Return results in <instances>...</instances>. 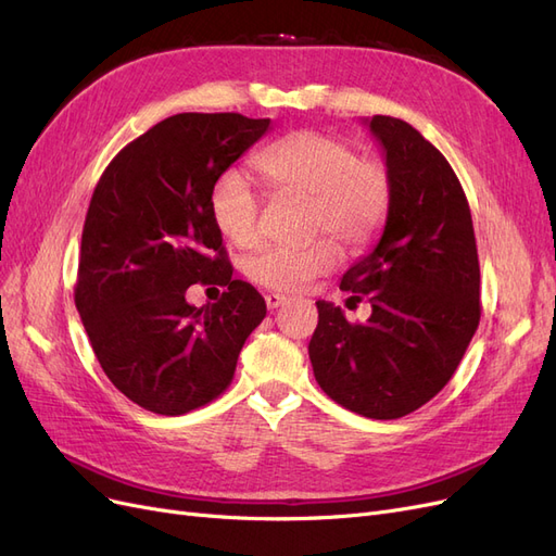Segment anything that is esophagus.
I'll list each match as a JSON object with an SVG mask.
<instances>
[{
    "mask_svg": "<svg viewBox=\"0 0 556 556\" xmlns=\"http://www.w3.org/2000/svg\"><path fill=\"white\" fill-rule=\"evenodd\" d=\"M264 301H266V308H268V311H274V308H278V306L282 304L285 296H282V294H266V296H264Z\"/></svg>",
    "mask_w": 556,
    "mask_h": 556,
    "instance_id": "esophagus-1",
    "label": "esophagus"
}]
</instances>
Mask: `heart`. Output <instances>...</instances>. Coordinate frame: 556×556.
I'll list each match as a JSON object with an SVG mask.
<instances>
[{"mask_svg": "<svg viewBox=\"0 0 556 556\" xmlns=\"http://www.w3.org/2000/svg\"><path fill=\"white\" fill-rule=\"evenodd\" d=\"M255 169L271 192L306 197L308 231L329 233L345 250L371 243L392 208L390 169L371 155H357L350 141L333 134L292 131L260 150ZM211 213L229 243L248 248L260 239L262 197L239 172L217 176ZM329 237L304 248L264 245L243 262V271L260 288L296 292L339 262Z\"/></svg>", "mask_w": 556, "mask_h": 556, "instance_id": "obj_1", "label": "heart"}]
</instances>
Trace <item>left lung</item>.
<instances>
[{"instance_id":"8db88e82","label":"left lung","mask_w":556,"mask_h":556,"mask_svg":"<svg viewBox=\"0 0 556 556\" xmlns=\"http://www.w3.org/2000/svg\"><path fill=\"white\" fill-rule=\"evenodd\" d=\"M392 208L378 245L350 266L341 290L371 304L366 323L317 301L308 343L313 374L343 408L396 419L439 394L480 325L473 220L457 174L408 123L374 115Z\"/></svg>"}]
</instances>
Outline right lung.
Instances as JSON below:
<instances>
[{
	"label": "right lung",
	"instance_id": "add662e5",
	"mask_svg": "<svg viewBox=\"0 0 556 556\" xmlns=\"http://www.w3.org/2000/svg\"><path fill=\"white\" fill-rule=\"evenodd\" d=\"M268 123L172 115L127 143L92 192L74 301L109 380L150 413L182 415L220 396L266 315L262 294L231 278L211 190ZM194 281L226 292L197 309L184 301Z\"/></svg>",
	"mask_w": 556,
	"mask_h": 556
}]
</instances>
